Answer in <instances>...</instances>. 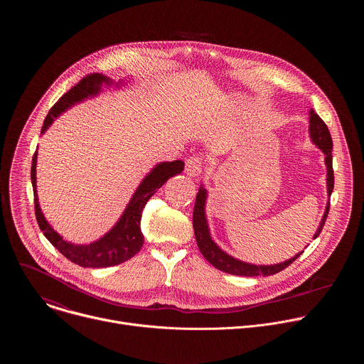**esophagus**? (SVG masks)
Wrapping results in <instances>:
<instances>
[{
	"mask_svg": "<svg viewBox=\"0 0 364 364\" xmlns=\"http://www.w3.org/2000/svg\"><path fill=\"white\" fill-rule=\"evenodd\" d=\"M185 173L189 176H199L202 173V159L199 156H191L185 164Z\"/></svg>",
	"mask_w": 364,
	"mask_h": 364,
	"instance_id": "esophagus-1",
	"label": "esophagus"
}]
</instances>
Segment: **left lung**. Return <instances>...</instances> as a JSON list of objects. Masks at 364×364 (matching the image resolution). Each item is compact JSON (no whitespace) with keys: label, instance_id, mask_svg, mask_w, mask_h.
<instances>
[{"label":"left lung","instance_id":"8db88e82","mask_svg":"<svg viewBox=\"0 0 364 364\" xmlns=\"http://www.w3.org/2000/svg\"><path fill=\"white\" fill-rule=\"evenodd\" d=\"M310 137L312 143L322 150L325 154V165H326V186H328V196L331 198V193L333 191V168H332V137L328 130V126L323 123V120L314 112L310 110ZM206 199H208V192L203 186H200L198 195H196V202H195V208H193V230H195V237L198 247L202 252V255L208 260L214 267L218 270H223L230 274H237V276H270L274 273H279L280 270L286 269L289 264H291L294 260L297 259L304 251L299 252L296 257L290 259L284 260L282 263L276 264H252L247 263L242 260L235 259L225 254L221 248L217 247V244L211 240L210 231H208V220L205 214V206H206ZM329 213V200L326 203L325 213L322 215L321 224L314 234V240L319 235V232L323 228V224L326 221Z\"/></svg>","mask_w":364,"mask_h":364}]
</instances>
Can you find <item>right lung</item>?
Here are the masks:
<instances>
[{
	"label": "right lung",
	"instance_id": "add662e5",
	"mask_svg": "<svg viewBox=\"0 0 364 364\" xmlns=\"http://www.w3.org/2000/svg\"><path fill=\"white\" fill-rule=\"evenodd\" d=\"M112 84L113 82L110 78L98 73L84 77L75 87H73L54 104L43 122L42 134L48 130L54 119L65 112L68 107L87 100L88 97L98 95L102 90V85ZM36 159L38 151H35L33 154L31 169V179L35 196V214L38 224L43 231L45 237L50 241L55 250L60 251V254L82 267H107L133 258L144 244V237L140 228L143 208L147 205L149 199L156 193V189H159L169 178L181 173L185 165L181 159L158 164L141 181L127 208H124L122 217L109 232H106L102 238L90 245H74L63 240V237H60L53 230L52 225L46 221L42 210L39 208V199L36 192Z\"/></svg>",
	"mask_w": 364,
	"mask_h": 364
}]
</instances>
